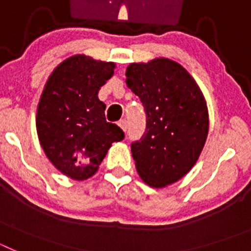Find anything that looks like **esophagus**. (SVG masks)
Instances as JSON below:
<instances>
[{
	"instance_id": "esophagus-1",
	"label": "esophagus",
	"mask_w": 251,
	"mask_h": 251,
	"mask_svg": "<svg viewBox=\"0 0 251 251\" xmlns=\"http://www.w3.org/2000/svg\"><path fill=\"white\" fill-rule=\"evenodd\" d=\"M118 126L123 130H127V128H128V124H127V121H126V119H121V121L118 122Z\"/></svg>"
}]
</instances>
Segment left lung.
I'll return each mask as SVG.
<instances>
[{
	"label": "left lung",
	"instance_id": "8db88e82",
	"mask_svg": "<svg viewBox=\"0 0 251 251\" xmlns=\"http://www.w3.org/2000/svg\"><path fill=\"white\" fill-rule=\"evenodd\" d=\"M126 76L146 112L145 133L130 145L136 168L147 185L165 187L194 167L205 146V99L191 75L165 57L130 64Z\"/></svg>",
	"mask_w": 251,
	"mask_h": 251
}]
</instances>
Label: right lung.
Returning <instances> with one entry per match:
<instances>
[{
    "mask_svg": "<svg viewBox=\"0 0 251 251\" xmlns=\"http://www.w3.org/2000/svg\"><path fill=\"white\" fill-rule=\"evenodd\" d=\"M114 66L85 55L69 57L50 75L40 99L36 128L41 147L73 179L92 177L113 142L124 139L123 130L105 121V104L98 98Z\"/></svg>",
    "mask_w": 251,
    "mask_h": 251,
    "instance_id": "right-lung-1",
    "label": "right lung"
}]
</instances>
